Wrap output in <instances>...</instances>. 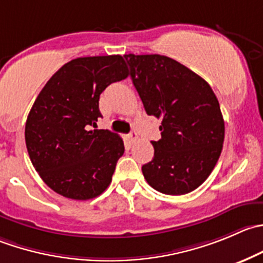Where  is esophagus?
Here are the masks:
<instances>
[{
    "instance_id": "34e87169",
    "label": "esophagus",
    "mask_w": 263,
    "mask_h": 263,
    "mask_svg": "<svg viewBox=\"0 0 263 263\" xmlns=\"http://www.w3.org/2000/svg\"><path fill=\"white\" fill-rule=\"evenodd\" d=\"M128 139H129V141H131V142H136L137 139H139V136H137V132L132 131L131 134L128 135Z\"/></svg>"
}]
</instances>
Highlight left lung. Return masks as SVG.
Returning a JSON list of instances; mask_svg holds the SVG:
<instances>
[{"label":"left lung","instance_id":"obj_1","mask_svg":"<svg viewBox=\"0 0 263 263\" xmlns=\"http://www.w3.org/2000/svg\"><path fill=\"white\" fill-rule=\"evenodd\" d=\"M147 116L160 119L154 158L142 165L153 189L182 195L202 185L215 168L225 122L211 86L185 65L163 55H124Z\"/></svg>","mask_w":263,"mask_h":263}]
</instances>
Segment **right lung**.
Masks as SVG:
<instances>
[{
    "label": "right lung",
    "mask_w": 263,
    "mask_h": 263,
    "mask_svg": "<svg viewBox=\"0 0 263 263\" xmlns=\"http://www.w3.org/2000/svg\"><path fill=\"white\" fill-rule=\"evenodd\" d=\"M128 77L121 55L78 58L48 80L25 123L33 167L55 193L74 200L100 195L111 182L123 140L96 128L100 93Z\"/></svg>",
    "instance_id": "1"
}]
</instances>
